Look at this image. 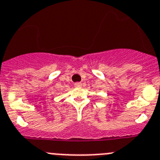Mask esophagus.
Segmentation results:
<instances>
[{"label": "esophagus", "mask_w": 160, "mask_h": 160, "mask_svg": "<svg viewBox=\"0 0 160 160\" xmlns=\"http://www.w3.org/2000/svg\"><path fill=\"white\" fill-rule=\"evenodd\" d=\"M74 86H75L76 88H80L82 86V83H80V82H78V83H76L75 84H74Z\"/></svg>", "instance_id": "1"}]
</instances>
